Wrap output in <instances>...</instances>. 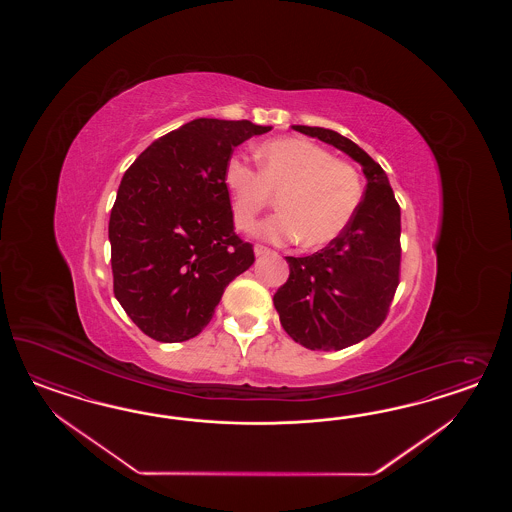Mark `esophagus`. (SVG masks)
Wrapping results in <instances>:
<instances>
[{
    "mask_svg": "<svg viewBox=\"0 0 512 512\" xmlns=\"http://www.w3.org/2000/svg\"><path fill=\"white\" fill-rule=\"evenodd\" d=\"M272 253H274V251H272L270 248H266V246H261V244H257V246H255V255H257V257L272 255Z\"/></svg>",
    "mask_w": 512,
    "mask_h": 512,
    "instance_id": "obj_1",
    "label": "esophagus"
}]
</instances>
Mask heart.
Returning a JSON list of instances; mask_svg holds the SVG:
<instances>
[{
  "label": "heart",
  "instance_id": "1",
  "mask_svg": "<svg viewBox=\"0 0 512 512\" xmlns=\"http://www.w3.org/2000/svg\"><path fill=\"white\" fill-rule=\"evenodd\" d=\"M259 171L231 157L225 186L233 199L236 229L248 233L278 199L281 212L266 219L257 234L274 244L298 242L302 248L334 244L349 229L364 201V178L349 161L323 146L283 137L257 148Z\"/></svg>",
  "mask_w": 512,
  "mask_h": 512
}]
</instances>
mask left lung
<instances>
[{
	"label": "left lung",
	"mask_w": 512,
	"mask_h": 512,
	"mask_svg": "<svg viewBox=\"0 0 512 512\" xmlns=\"http://www.w3.org/2000/svg\"><path fill=\"white\" fill-rule=\"evenodd\" d=\"M351 155L368 178L364 201L334 244L285 257L291 274L274 295L281 326L311 351H340L372 336L387 319L400 283V204L377 161L353 140L323 127L293 125Z\"/></svg>",
	"instance_id": "obj_1"
}]
</instances>
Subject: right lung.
I'll return each instance as SVG.
<instances>
[{
    "instance_id": "right-lung-1",
    "label": "right lung",
    "mask_w": 512,
    "mask_h": 512,
    "mask_svg": "<svg viewBox=\"0 0 512 512\" xmlns=\"http://www.w3.org/2000/svg\"><path fill=\"white\" fill-rule=\"evenodd\" d=\"M249 120L199 118L155 140L125 171L109 221L114 296L152 340L199 336L225 287L255 263L234 233L225 165Z\"/></svg>"
}]
</instances>
